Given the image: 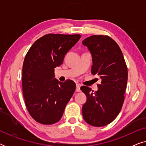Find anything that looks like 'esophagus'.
<instances>
[{"label":"esophagus","mask_w":146,"mask_h":146,"mask_svg":"<svg viewBox=\"0 0 146 146\" xmlns=\"http://www.w3.org/2000/svg\"><path fill=\"white\" fill-rule=\"evenodd\" d=\"M76 92H80V85L79 84H76Z\"/></svg>","instance_id":"esophagus-1"}]
</instances>
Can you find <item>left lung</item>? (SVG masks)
<instances>
[{"label":"left lung","mask_w":146,"mask_h":146,"mask_svg":"<svg viewBox=\"0 0 146 146\" xmlns=\"http://www.w3.org/2000/svg\"><path fill=\"white\" fill-rule=\"evenodd\" d=\"M82 44L92 56V74L102 79L95 92L88 86L80 88L87 97L83 117L92 126H104L114 120L122 108L127 81L126 63L118 44L108 36L92 35Z\"/></svg>","instance_id":"8db88e82"}]
</instances>
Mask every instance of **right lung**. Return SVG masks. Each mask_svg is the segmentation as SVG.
Segmentation results:
<instances>
[{"label": "right lung", "instance_id": "add662e5", "mask_svg": "<svg viewBox=\"0 0 146 146\" xmlns=\"http://www.w3.org/2000/svg\"><path fill=\"white\" fill-rule=\"evenodd\" d=\"M80 37L78 34H48L28 51L23 66V92L28 111L37 122L50 125L62 117L76 84L71 80L61 82L54 78V68Z\"/></svg>", "mask_w": 146, "mask_h": 146}]
</instances>
